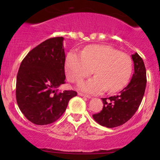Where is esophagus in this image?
I'll use <instances>...</instances> for the list:
<instances>
[{"label":"esophagus","instance_id":"obj_1","mask_svg":"<svg viewBox=\"0 0 160 160\" xmlns=\"http://www.w3.org/2000/svg\"><path fill=\"white\" fill-rule=\"evenodd\" d=\"M78 95L79 96H81V97H84V98H91V97L89 96V95H86L84 94V93H78Z\"/></svg>","mask_w":160,"mask_h":160}]
</instances>
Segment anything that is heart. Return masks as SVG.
Segmentation results:
<instances>
[{"mask_svg": "<svg viewBox=\"0 0 160 160\" xmlns=\"http://www.w3.org/2000/svg\"><path fill=\"white\" fill-rule=\"evenodd\" d=\"M95 76L80 83L83 91L99 93L120 90L126 85L132 70L129 55L105 45H91L79 52L71 51L66 59V74L69 80L79 83L92 73Z\"/></svg>", "mask_w": 160, "mask_h": 160, "instance_id": "1", "label": "heart"}]
</instances>
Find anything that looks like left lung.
<instances>
[{"label":"left lung","mask_w":160,"mask_h":160,"mask_svg":"<svg viewBox=\"0 0 160 160\" xmlns=\"http://www.w3.org/2000/svg\"><path fill=\"white\" fill-rule=\"evenodd\" d=\"M132 58L134 73L129 83L118 95L102 98V111L93 114V119L102 126L114 128L125 124L132 118L142 101L146 86V67L137 52Z\"/></svg>","instance_id":"8db88e82"}]
</instances>
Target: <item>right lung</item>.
<instances>
[{
	"label": "right lung",
	"instance_id": "1",
	"mask_svg": "<svg viewBox=\"0 0 160 160\" xmlns=\"http://www.w3.org/2000/svg\"><path fill=\"white\" fill-rule=\"evenodd\" d=\"M63 37L40 43L24 58L16 80V100L22 114L38 125L53 123L62 116L77 93L58 92L65 83Z\"/></svg>",
	"mask_w": 160,
	"mask_h": 160
}]
</instances>
